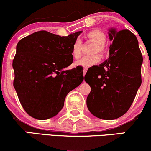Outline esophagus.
Here are the masks:
<instances>
[{"label": "esophagus", "mask_w": 151, "mask_h": 151, "mask_svg": "<svg viewBox=\"0 0 151 151\" xmlns=\"http://www.w3.org/2000/svg\"><path fill=\"white\" fill-rule=\"evenodd\" d=\"M87 70H88V67H84V70H83V74H84V76L86 74V72H87Z\"/></svg>", "instance_id": "obj_1"}]
</instances>
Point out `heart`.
Segmentation results:
<instances>
[{
  "label": "heart",
  "instance_id": "obj_1",
  "mask_svg": "<svg viewBox=\"0 0 151 151\" xmlns=\"http://www.w3.org/2000/svg\"><path fill=\"white\" fill-rule=\"evenodd\" d=\"M86 37L89 40L94 42L95 45L93 47L91 51V53L93 55L83 57L80 60L75 63L76 65L84 67H91L98 63L100 58L96 53H98L100 56H103L106 51L104 43L106 40V36L104 32L99 30H93L88 32ZM81 50H82L81 42L79 40H77L74 42L72 47V55L75 60L80 58L81 56Z\"/></svg>",
  "mask_w": 151,
  "mask_h": 151
}]
</instances>
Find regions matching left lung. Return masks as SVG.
Here are the masks:
<instances>
[{
  "label": "left lung",
  "instance_id": "obj_1",
  "mask_svg": "<svg viewBox=\"0 0 151 151\" xmlns=\"http://www.w3.org/2000/svg\"><path fill=\"white\" fill-rule=\"evenodd\" d=\"M108 60L90 67L84 80L91 86L89 111L99 119L113 120L129 110L141 84L143 56L138 40L129 30H109Z\"/></svg>",
  "mask_w": 151,
  "mask_h": 151
}]
</instances>
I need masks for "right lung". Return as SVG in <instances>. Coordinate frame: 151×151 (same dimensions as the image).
<instances>
[{
  "label": "right lung",
  "mask_w": 151,
  "mask_h": 151,
  "mask_svg": "<svg viewBox=\"0 0 151 151\" xmlns=\"http://www.w3.org/2000/svg\"><path fill=\"white\" fill-rule=\"evenodd\" d=\"M81 32L61 37L41 30L18 42L13 61V86L30 116L45 120L56 116L67 93L84 80L77 67L64 70L73 62L72 47Z\"/></svg>",
  "instance_id": "right-lung-1"
}]
</instances>
